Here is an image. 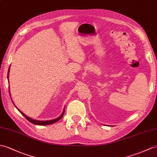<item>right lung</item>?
<instances>
[{
  "instance_id": "add662e5",
  "label": "right lung",
  "mask_w": 157,
  "mask_h": 157,
  "mask_svg": "<svg viewBox=\"0 0 157 157\" xmlns=\"http://www.w3.org/2000/svg\"><path fill=\"white\" fill-rule=\"evenodd\" d=\"M9 69H10V67H9ZM9 71H8V77H9ZM18 110H19L22 114H23L25 118H26L27 120H28L29 122H31L32 124H36V125H41V126H45V125H49V124H53L55 122H56L57 121H59V120L63 117V116L64 114V111L65 110H63V113H62V114L59 116V117H58L56 119H54V120H47V121H39V120H33L32 118H30L29 117H28V116H27L26 115H25V114H23V112H21L19 109H18Z\"/></svg>"
}]
</instances>
